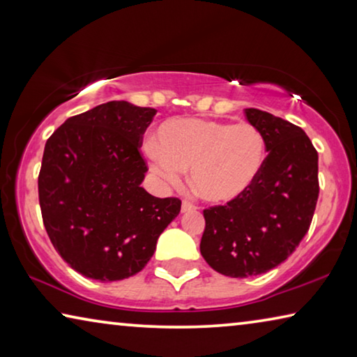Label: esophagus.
<instances>
[{
  "mask_svg": "<svg viewBox=\"0 0 357 357\" xmlns=\"http://www.w3.org/2000/svg\"><path fill=\"white\" fill-rule=\"evenodd\" d=\"M193 209H197V208L189 202H183V204H181V213H189V211H193Z\"/></svg>",
  "mask_w": 357,
  "mask_h": 357,
  "instance_id": "obj_1",
  "label": "esophagus"
}]
</instances>
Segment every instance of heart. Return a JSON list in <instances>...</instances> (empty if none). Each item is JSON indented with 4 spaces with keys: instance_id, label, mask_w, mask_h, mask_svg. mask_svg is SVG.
<instances>
[{
    "instance_id": "heart-1",
    "label": "heart",
    "mask_w": 357,
    "mask_h": 357,
    "mask_svg": "<svg viewBox=\"0 0 357 357\" xmlns=\"http://www.w3.org/2000/svg\"><path fill=\"white\" fill-rule=\"evenodd\" d=\"M151 168L164 183L176 185L190 168V185L203 200L229 203L255 184L266 162V142L249 123L170 119L148 146Z\"/></svg>"
}]
</instances>
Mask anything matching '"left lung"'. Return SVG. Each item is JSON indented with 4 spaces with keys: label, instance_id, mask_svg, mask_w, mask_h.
<instances>
[{
    "label": "left lung",
    "instance_id": "left-lung-1",
    "mask_svg": "<svg viewBox=\"0 0 357 357\" xmlns=\"http://www.w3.org/2000/svg\"><path fill=\"white\" fill-rule=\"evenodd\" d=\"M247 121L266 142V162L249 190L225 206L204 209L200 252L217 273L245 279L268 273L291 255L315 213L318 153L298 126L257 108Z\"/></svg>",
    "mask_w": 357,
    "mask_h": 357
}]
</instances>
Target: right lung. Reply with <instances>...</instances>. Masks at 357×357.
<instances>
[{
  "mask_svg": "<svg viewBox=\"0 0 357 357\" xmlns=\"http://www.w3.org/2000/svg\"><path fill=\"white\" fill-rule=\"evenodd\" d=\"M154 114L112 100L66 119L45 143L42 219L56 252L88 279L140 273L179 214L178 198H157L142 187L148 168L138 146Z\"/></svg>",
  "mask_w": 357,
  "mask_h": 357,
  "instance_id": "right-lung-1",
  "label": "right lung"
}]
</instances>
